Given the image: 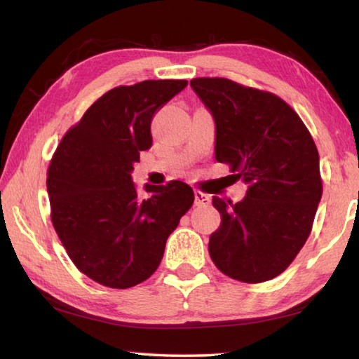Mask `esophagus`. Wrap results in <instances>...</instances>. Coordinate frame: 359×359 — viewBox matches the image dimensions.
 Returning a JSON list of instances; mask_svg holds the SVG:
<instances>
[{"mask_svg":"<svg viewBox=\"0 0 359 359\" xmlns=\"http://www.w3.org/2000/svg\"><path fill=\"white\" fill-rule=\"evenodd\" d=\"M208 204H210V196L199 190H194V205L207 207Z\"/></svg>","mask_w":359,"mask_h":359,"instance_id":"1","label":"esophagus"}]
</instances>
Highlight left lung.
<instances>
[{"instance_id": "left-lung-1", "label": "left lung", "mask_w": 359, "mask_h": 359, "mask_svg": "<svg viewBox=\"0 0 359 359\" xmlns=\"http://www.w3.org/2000/svg\"><path fill=\"white\" fill-rule=\"evenodd\" d=\"M190 86L213 116L215 158L248 185L237 204L213 196L221 224L208 252L232 279L270 281L297 257L314 223L322 198L316 142L275 94L227 78H194Z\"/></svg>"}]
</instances>
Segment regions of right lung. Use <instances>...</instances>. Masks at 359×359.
<instances>
[{
    "instance_id": "obj_1",
    "label": "right lung",
    "mask_w": 359,
    "mask_h": 359,
    "mask_svg": "<svg viewBox=\"0 0 359 359\" xmlns=\"http://www.w3.org/2000/svg\"><path fill=\"white\" fill-rule=\"evenodd\" d=\"M187 84L146 80L108 90L51 158V223L76 269L107 287L128 289L151 278L168 237L193 205L185 182L146 185L151 196L142 199L132 180L140 152L152 146L154 114Z\"/></svg>"
}]
</instances>
